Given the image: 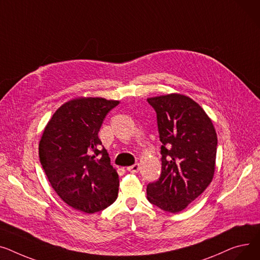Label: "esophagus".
Returning <instances> with one entry per match:
<instances>
[{
    "instance_id": "34e87169",
    "label": "esophagus",
    "mask_w": 260,
    "mask_h": 260,
    "mask_svg": "<svg viewBox=\"0 0 260 260\" xmlns=\"http://www.w3.org/2000/svg\"><path fill=\"white\" fill-rule=\"evenodd\" d=\"M127 170H128L129 172H131V173H136V172H139V170H140V164H134L133 166L128 167V168H127Z\"/></svg>"
}]
</instances>
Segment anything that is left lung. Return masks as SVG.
I'll return each instance as SVG.
<instances>
[{
  "mask_svg": "<svg viewBox=\"0 0 260 260\" xmlns=\"http://www.w3.org/2000/svg\"><path fill=\"white\" fill-rule=\"evenodd\" d=\"M161 142L160 177L147 186L148 201L177 213L210 185L215 171L217 135L212 120L192 99L182 94L150 98Z\"/></svg>",
  "mask_w": 260,
  "mask_h": 260,
  "instance_id": "1",
  "label": "left lung"
}]
</instances>
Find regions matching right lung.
<instances>
[{
    "label": "right lung",
    "mask_w": 260,
    "mask_h": 260,
    "mask_svg": "<svg viewBox=\"0 0 260 260\" xmlns=\"http://www.w3.org/2000/svg\"><path fill=\"white\" fill-rule=\"evenodd\" d=\"M118 104L102 98L74 99L59 107L43 132L41 165L56 194L75 210L92 214L117 198L118 175L101 148L99 131Z\"/></svg>",
    "instance_id": "right-lung-1"
}]
</instances>
